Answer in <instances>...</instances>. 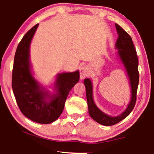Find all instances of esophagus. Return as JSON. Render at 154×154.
Returning a JSON list of instances; mask_svg holds the SVG:
<instances>
[{"label":"esophagus","instance_id":"esophagus-1","mask_svg":"<svg viewBox=\"0 0 154 154\" xmlns=\"http://www.w3.org/2000/svg\"><path fill=\"white\" fill-rule=\"evenodd\" d=\"M80 79H83L84 78L87 76L88 74V68L87 66H83L80 69Z\"/></svg>","mask_w":154,"mask_h":154}]
</instances>
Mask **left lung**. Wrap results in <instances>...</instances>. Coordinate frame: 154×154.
I'll use <instances>...</instances> for the list:
<instances>
[{"mask_svg":"<svg viewBox=\"0 0 154 154\" xmlns=\"http://www.w3.org/2000/svg\"><path fill=\"white\" fill-rule=\"evenodd\" d=\"M118 38L117 39L115 48L117 49V55L123 64L126 75L128 78L130 87V100L126 109L121 114L117 116H111L101 111L94 100L92 82L89 78L83 81L86 90V98L88 106V112L94 120L103 126H113L123 120L131 113L136 103L137 88L139 85V75L138 71L139 61L136 49L130 36L123 28L116 24Z\"/></svg>","mask_w":154,"mask_h":154,"instance_id":"1","label":"left lung"}]
</instances>
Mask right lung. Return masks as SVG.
<instances>
[{"label": "right lung", "mask_w": 154, "mask_h": 154, "mask_svg": "<svg viewBox=\"0 0 154 154\" xmlns=\"http://www.w3.org/2000/svg\"><path fill=\"white\" fill-rule=\"evenodd\" d=\"M38 26L36 24L28 30L17 46L13 68L12 88L22 113L30 120L47 124L60 116L69 92L79 82V71L57 74L52 92L36 79L30 62V48Z\"/></svg>", "instance_id": "1"}]
</instances>
